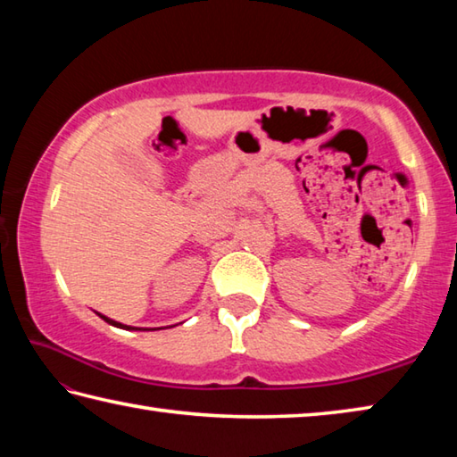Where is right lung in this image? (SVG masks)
I'll list each match as a JSON object with an SVG mask.
<instances>
[{"instance_id": "1", "label": "right lung", "mask_w": 457, "mask_h": 457, "mask_svg": "<svg viewBox=\"0 0 457 457\" xmlns=\"http://www.w3.org/2000/svg\"><path fill=\"white\" fill-rule=\"evenodd\" d=\"M104 321L106 323H110V325H116V327H122V329H132V327H128V325H122V323H116V321H112V319H108V317H104V315H100Z\"/></svg>"}]
</instances>
